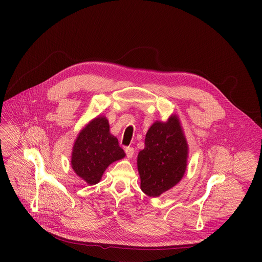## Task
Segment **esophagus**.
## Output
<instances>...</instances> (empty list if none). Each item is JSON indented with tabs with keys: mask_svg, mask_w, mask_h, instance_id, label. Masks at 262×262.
Wrapping results in <instances>:
<instances>
[{
	"mask_svg": "<svg viewBox=\"0 0 262 262\" xmlns=\"http://www.w3.org/2000/svg\"><path fill=\"white\" fill-rule=\"evenodd\" d=\"M124 151H125L126 157H127L128 159H132L133 156H134V154H135V149H134L133 147H126Z\"/></svg>",
	"mask_w": 262,
	"mask_h": 262,
	"instance_id": "obj_1",
	"label": "esophagus"
}]
</instances>
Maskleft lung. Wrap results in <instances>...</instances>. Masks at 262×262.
<instances>
[{
  "label": "left lung",
  "instance_id": "8db88e82",
  "mask_svg": "<svg viewBox=\"0 0 262 262\" xmlns=\"http://www.w3.org/2000/svg\"><path fill=\"white\" fill-rule=\"evenodd\" d=\"M188 159V144L176 116L157 121L148 129L145 147L138 156L141 190L158 197L182 178Z\"/></svg>",
  "mask_w": 262,
  "mask_h": 262
}]
</instances>
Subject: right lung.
<instances>
[{
  "label": "right lung",
  "mask_w": 262,
  "mask_h": 262,
  "mask_svg": "<svg viewBox=\"0 0 262 262\" xmlns=\"http://www.w3.org/2000/svg\"><path fill=\"white\" fill-rule=\"evenodd\" d=\"M125 157L118 140L110 134L104 117L92 120L78 136L73 145V171L89 184L97 183L106 167Z\"/></svg>",
  "instance_id": "add662e5"
}]
</instances>
